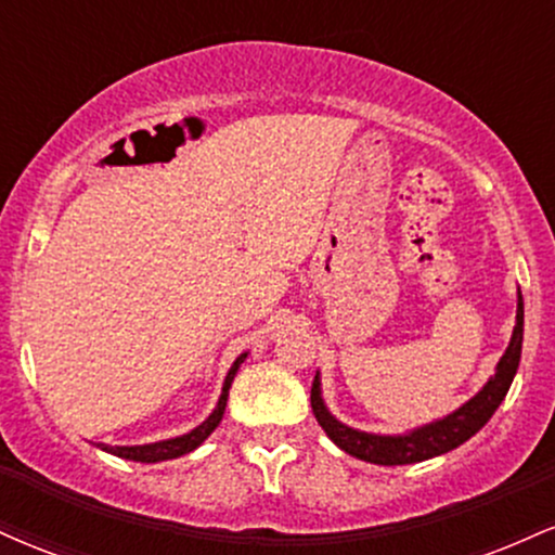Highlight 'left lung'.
<instances>
[{
    "label": "left lung",
    "instance_id": "1",
    "mask_svg": "<svg viewBox=\"0 0 555 555\" xmlns=\"http://www.w3.org/2000/svg\"><path fill=\"white\" fill-rule=\"evenodd\" d=\"M521 334H525V305H521V292H519V305H517V326H514L512 341H508V349L503 352V358L495 367V375L482 386V391L467 401V404L460 406L454 415L438 420V423L425 425V428H417L406 436H373V433H360L341 425L339 420L328 415V410L323 406L321 399V380H313V388H310V404H313V415L318 420L326 436L334 441L339 449L347 451V454L358 456L362 462L371 464H386V467H393V464H415L423 460H430V456L446 454V451L462 446L467 438H473L482 425L493 417V412L499 410V404L506 397L508 386H512L514 373L519 367L521 358Z\"/></svg>",
    "mask_w": 555,
    "mask_h": 555
}]
</instances>
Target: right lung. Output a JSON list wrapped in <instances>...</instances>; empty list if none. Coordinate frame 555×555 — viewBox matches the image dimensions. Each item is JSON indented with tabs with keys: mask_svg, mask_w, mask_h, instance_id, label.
Segmentation results:
<instances>
[{
	"mask_svg": "<svg viewBox=\"0 0 555 555\" xmlns=\"http://www.w3.org/2000/svg\"><path fill=\"white\" fill-rule=\"evenodd\" d=\"M245 358H247V354H240L237 362L232 365V371L227 373V380H224V388H221L219 404H216L211 417H208L203 425H197L195 430H190L188 436L169 438V441H158V443H149V446H106V443H101V449L109 451V454H114V456H122V460L149 462V464L151 462H164V460H177V456L190 454V451L197 449V446H201L208 436H211V433L216 430V425H219L221 417H224L229 386H232L234 373H237V367L242 365V360H245Z\"/></svg>",
	"mask_w": 555,
	"mask_h": 555,
	"instance_id": "add662e5",
	"label": "right lung"
}]
</instances>
